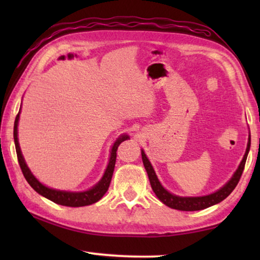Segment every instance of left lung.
Listing matches in <instances>:
<instances>
[{
    "instance_id": "left-lung-1",
    "label": "left lung",
    "mask_w": 260,
    "mask_h": 260,
    "mask_svg": "<svg viewBox=\"0 0 260 260\" xmlns=\"http://www.w3.org/2000/svg\"><path fill=\"white\" fill-rule=\"evenodd\" d=\"M250 144H251V138L248 139V146H246V150L243 156V159L240 162L237 170L233 174V177L228 180V181L223 184V186L218 189L217 191L212 193H209V195L204 196H197V197H183V196H178L174 195V193L170 192L169 190L161 186V183L158 180L155 170L151 165L150 160L148 159V157L143 150H141V155H142V161L144 165V169H146L148 173L149 181H150L151 188L153 192L156 193L158 200L162 202L165 205L169 206L171 209L180 210V211H199V210H204L206 208H210V206L215 205L220 203V202L223 201L227 196H230V193L234 190L236 184L239 183L240 178L242 173H243L244 165L246 161V157H248V153L250 150Z\"/></svg>"
}]
</instances>
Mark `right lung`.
I'll return each instance as SVG.
<instances>
[{
    "instance_id": "obj_1",
    "label": "right lung",
    "mask_w": 260,
    "mask_h": 260,
    "mask_svg": "<svg viewBox=\"0 0 260 260\" xmlns=\"http://www.w3.org/2000/svg\"><path fill=\"white\" fill-rule=\"evenodd\" d=\"M20 110L17 114L16 120H15V126H14V139H15V146H16V152L17 157H18V162L20 165L21 172H23L26 181L29 183V186L32 187L35 191L40 193L41 196L46 197V199L50 200L56 204L64 205V206H71V208H79V206H86L94 204L96 202L100 201L104 196V193L108 191L110 182H111L114 165H116V158H117V149L119 147V144L124 141L128 140L129 136L127 134H121L119 138L114 141L113 146L111 148V151H110V158L107 169H105V172L103 174L102 179L95 184L94 187L85 191H67V190H58V189L49 188L45 186V184L41 183L39 180L34 177L33 173L30 172L28 169L27 164L23 157V153H21L19 142H18V122H19V116H20Z\"/></svg>"
}]
</instances>
